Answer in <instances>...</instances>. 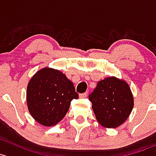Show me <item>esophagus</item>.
I'll list each match as a JSON object with an SVG mask.
<instances>
[{
  "label": "esophagus",
  "instance_id": "esophagus-1",
  "mask_svg": "<svg viewBox=\"0 0 156 156\" xmlns=\"http://www.w3.org/2000/svg\"><path fill=\"white\" fill-rule=\"evenodd\" d=\"M80 98H81V99H83V98H86L87 96V93H81V94L79 95Z\"/></svg>",
  "mask_w": 156,
  "mask_h": 156
}]
</instances>
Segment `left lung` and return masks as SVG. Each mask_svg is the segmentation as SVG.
Here are the masks:
<instances>
[{
    "label": "left lung",
    "instance_id": "1",
    "mask_svg": "<svg viewBox=\"0 0 156 156\" xmlns=\"http://www.w3.org/2000/svg\"><path fill=\"white\" fill-rule=\"evenodd\" d=\"M96 119L106 128H117L129 117L134 106L132 92L128 83L115 77L98 82L89 95Z\"/></svg>",
    "mask_w": 156,
    "mask_h": 156
}]
</instances>
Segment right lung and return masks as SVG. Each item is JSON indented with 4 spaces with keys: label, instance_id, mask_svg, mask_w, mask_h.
Masks as SVG:
<instances>
[{
    "label": "right lung",
    "instance_id": "add662e5",
    "mask_svg": "<svg viewBox=\"0 0 156 156\" xmlns=\"http://www.w3.org/2000/svg\"><path fill=\"white\" fill-rule=\"evenodd\" d=\"M78 98L73 82L64 74L53 69L39 70L27 85L29 112L45 126L58 123L69 109L72 100Z\"/></svg>",
    "mask_w": 156,
    "mask_h": 156
}]
</instances>
